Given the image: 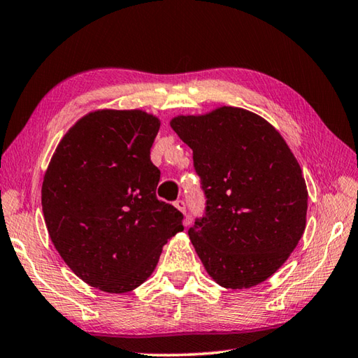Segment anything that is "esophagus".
Wrapping results in <instances>:
<instances>
[{"instance_id": "esophagus-1", "label": "esophagus", "mask_w": 358, "mask_h": 358, "mask_svg": "<svg viewBox=\"0 0 358 358\" xmlns=\"http://www.w3.org/2000/svg\"><path fill=\"white\" fill-rule=\"evenodd\" d=\"M174 207H176L182 215H184V220H182V224L184 225H188L189 224V220H188V216H187V206H185V202L184 201H176L174 202Z\"/></svg>"}]
</instances>
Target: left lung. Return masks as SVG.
Wrapping results in <instances>:
<instances>
[{
    "label": "left lung",
    "mask_w": 358,
    "mask_h": 358,
    "mask_svg": "<svg viewBox=\"0 0 358 358\" xmlns=\"http://www.w3.org/2000/svg\"><path fill=\"white\" fill-rule=\"evenodd\" d=\"M193 150L207 213L188 230L211 280L249 289L287 261L306 229L308 187L272 123L235 106L170 120Z\"/></svg>",
    "instance_id": "obj_1"
}]
</instances>
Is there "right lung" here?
<instances>
[{
  "label": "right lung",
  "mask_w": 358,
  "mask_h": 358,
  "mask_svg": "<svg viewBox=\"0 0 358 358\" xmlns=\"http://www.w3.org/2000/svg\"><path fill=\"white\" fill-rule=\"evenodd\" d=\"M157 115L96 109L58 142L41 185L48 233L80 280L108 294L147 281L182 213L156 198L160 171L150 159Z\"/></svg>",
  "instance_id": "obj_1"
}]
</instances>
